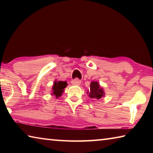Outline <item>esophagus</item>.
Segmentation results:
<instances>
[{"mask_svg":"<svg viewBox=\"0 0 153 153\" xmlns=\"http://www.w3.org/2000/svg\"><path fill=\"white\" fill-rule=\"evenodd\" d=\"M71 84L74 85V86H79V85H80V84H81V81H80L79 79L76 78L75 79L72 80Z\"/></svg>","mask_w":153,"mask_h":153,"instance_id":"obj_1","label":"esophagus"}]
</instances>
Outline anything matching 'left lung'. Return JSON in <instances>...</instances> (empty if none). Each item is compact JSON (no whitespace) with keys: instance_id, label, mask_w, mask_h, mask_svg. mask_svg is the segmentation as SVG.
<instances>
[{"instance_id":"1","label":"left lung","mask_w":153,"mask_h":153,"mask_svg":"<svg viewBox=\"0 0 153 153\" xmlns=\"http://www.w3.org/2000/svg\"><path fill=\"white\" fill-rule=\"evenodd\" d=\"M90 90H88L87 94L91 98L99 100L102 97H105V91L103 88L100 86L97 81L92 82L90 83Z\"/></svg>"}]
</instances>
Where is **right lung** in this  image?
<instances>
[{"mask_svg":"<svg viewBox=\"0 0 153 153\" xmlns=\"http://www.w3.org/2000/svg\"><path fill=\"white\" fill-rule=\"evenodd\" d=\"M67 86L66 81H57L55 80L53 83V87H52L51 90V95L55 96L56 98H59L61 97L62 94L64 92V89Z\"/></svg>","mask_w":153,"mask_h":153,"instance_id":"obj_1","label":"right lung"}]
</instances>
